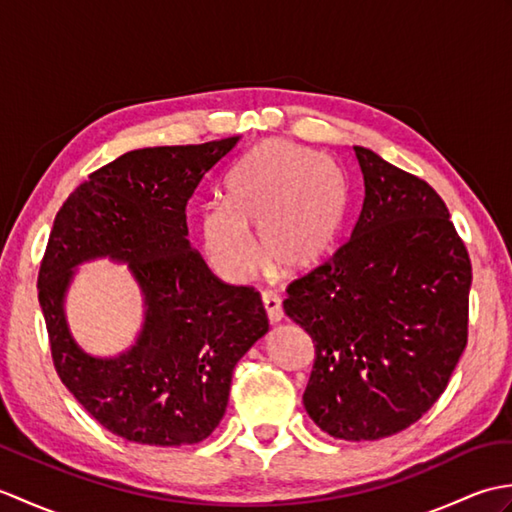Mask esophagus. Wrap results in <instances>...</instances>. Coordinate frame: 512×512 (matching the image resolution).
<instances>
[{
    "label": "esophagus",
    "mask_w": 512,
    "mask_h": 512,
    "mask_svg": "<svg viewBox=\"0 0 512 512\" xmlns=\"http://www.w3.org/2000/svg\"><path fill=\"white\" fill-rule=\"evenodd\" d=\"M262 303H264V310H266V317L270 323H281L284 321V308H281V301L275 295V292H264L262 295Z\"/></svg>",
    "instance_id": "esophagus-1"
}]
</instances>
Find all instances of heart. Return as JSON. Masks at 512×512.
<instances>
[{
	"instance_id": "1",
	"label": "heart",
	"mask_w": 512,
	"mask_h": 512,
	"mask_svg": "<svg viewBox=\"0 0 512 512\" xmlns=\"http://www.w3.org/2000/svg\"><path fill=\"white\" fill-rule=\"evenodd\" d=\"M341 217L339 171L306 147L266 140L228 173L224 202L206 204L200 211L198 237L215 273L226 281H242L259 262L247 233L257 227L264 262L295 275L321 262Z\"/></svg>"
}]
</instances>
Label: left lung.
Here are the masks:
<instances>
[{"mask_svg": "<svg viewBox=\"0 0 512 512\" xmlns=\"http://www.w3.org/2000/svg\"><path fill=\"white\" fill-rule=\"evenodd\" d=\"M363 202L330 262L284 312L314 341L303 407L332 438L380 440L422 418L466 347L471 259L427 182L352 147Z\"/></svg>", "mask_w": 512, "mask_h": 512, "instance_id": "1", "label": "left lung"}]
</instances>
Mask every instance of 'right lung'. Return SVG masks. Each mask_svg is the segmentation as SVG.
Returning a JSON list of instances; mask_svg holds the SVG:
<instances>
[{
  "label": "right lung",
  "mask_w": 512,
  "mask_h": 512,
  "mask_svg": "<svg viewBox=\"0 0 512 512\" xmlns=\"http://www.w3.org/2000/svg\"><path fill=\"white\" fill-rule=\"evenodd\" d=\"M237 136L127 151L70 193L39 270V306L61 383L114 436L180 447L224 418L233 369L268 332L253 288L222 284L187 239V204ZM123 263L141 292L135 343L114 357L73 339L64 301L78 266Z\"/></svg>",
  "instance_id": "add662e5"
}]
</instances>
